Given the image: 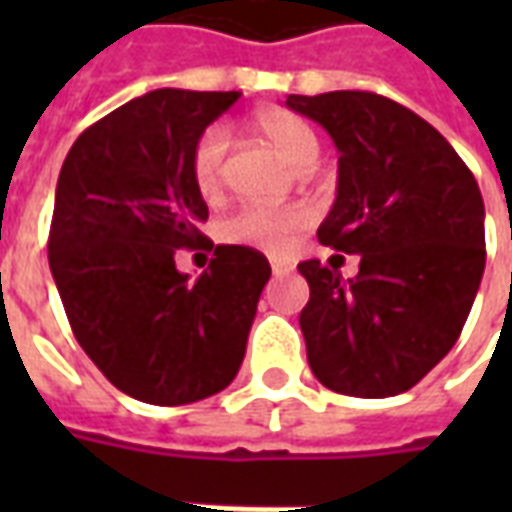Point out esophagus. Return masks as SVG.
Segmentation results:
<instances>
[{"label":"esophagus","instance_id":"esophagus-1","mask_svg":"<svg viewBox=\"0 0 512 512\" xmlns=\"http://www.w3.org/2000/svg\"><path fill=\"white\" fill-rule=\"evenodd\" d=\"M271 271H274L277 277H282V274H290V271H293V263H288V260H277V257H274V260H271Z\"/></svg>","mask_w":512,"mask_h":512}]
</instances>
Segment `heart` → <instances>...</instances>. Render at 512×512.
Returning <instances> with one entry per match:
<instances>
[{
    "label": "heart",
    "instance_id": "obj_1",
    "mask_svg": "<svg viewBox=\"0 0 512 512\" xmlns=\"http://www.w3.org/2000/svg\"><path fill=\"white\" fill-rule=\"evenodd\" d=\"M255 131L296 169H307L318 156V136L310 123L288 109H277V106L260 109L255 115ZM227 147H230V134L224 126H208L191 147V180L205 197H213L222 189ZM310 224L312 211L304 205H288V208L246 205L222 224V235L230 244L255 246L268 255H285L296 244L301 230H307Z\"/></svg>",
    "mask_w": 512,
    "mask_h": 512
}]
</instances>
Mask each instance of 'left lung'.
<instances>
[{
  "mask_svg": "<svg viewBox=\"0 0 512 512\" xmlns=\"http://www.w3.org/2000/svg\"><path fill=\"white\" fill-rule=\"evenodd\" d=\"M288 109L332 136L337 200L318 241L359 255L345 282L321 260L299 263L310 301L299 323L326 389L392 397L450 354L485 268L477 180L436 128L384 95H288Z\"/></svg>",
  "mask_w": 512,
  "mask_h": 512,
  "instance_id": "obj_1",
  "label": "left lung"
}]
</instances>
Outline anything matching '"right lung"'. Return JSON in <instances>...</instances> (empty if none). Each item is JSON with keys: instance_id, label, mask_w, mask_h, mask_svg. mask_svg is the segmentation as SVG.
<instances>
[{"instance_id": "right-lung-1", "label": "right lung", "mask_w": 512, "mask_h": 512, "mask_svg": "<svg viewBox=\"0 0 512 512\" xmlns=\"http://www.w3.org/2000/svg\"><path fill=\"white\" fill-rule=\"evenodd\" d=\"M241 93L153 90L87 128L54 194L49 266L76 340L126 395L183 406L222 392L244 362L271 277L252 246H213L191 147ZM183 245L213 248L197 280Z\"/></svg>"}]
</instances>
